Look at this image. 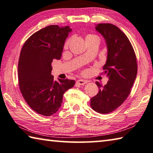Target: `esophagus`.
Here are the masks:
<instances>
[{
	"instance_id": "34e87169",
	"label": "esophagus",
	"mask_w": 153,
	"mask_h": 153,
	"mask_svg": "<svg viewBox=\"0 0 153 153\" xmlns=\"http://www.w3.org/2000/svg\"><path fill=\"white\" fill-rule=\"evenodd\" d=\"M87 82V81H85V80H78V81H76V83L78 85H84L85 84H86Z\"/></svg>"
}]
</instances>
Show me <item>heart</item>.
<instances>
[{"label": "heart", "instance_id": "heart-1", "mask_svg": "<svg viewBox=\"0 0 153 153\" xmlns=\"http://www.w3.org/2000/svg\"><path fill=\"white\" fill-rule=\"evenodd\" d=\"M72 38H69L68 39L66 40V41L65 42L64 44V48H68L71 45V42H72ZM94 40H97V41H100V38L98 36H97L96 34H90L87 35L86 36V41H94Z\"/></svg>", "mask_w": 153, "mask_h": 153}]
</instances>
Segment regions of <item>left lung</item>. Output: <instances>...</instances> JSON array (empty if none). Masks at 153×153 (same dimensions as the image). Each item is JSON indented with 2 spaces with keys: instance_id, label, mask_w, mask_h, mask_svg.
<instances>
[{
  "instance_id": "8db88e82",
  "label": "left lung",
  "mask_w": 153,
  "mask_h": 153,
  "mask_svg": "<svg viewBox=\"0 0 153 153\" xmlns=\"http://www.w3.org/2000/svg\"><path fill=\"white\" fill-rule=\"evenodd\" d=\"M96 29L107 44V61L101 74H106L109 81L104 86L96 82L100 90L91 99L90 106L97 112L107 114L121 106L131 93L137 75V59L129 40L118 27L99 24Z\"/></svg>"
}]
</instances>
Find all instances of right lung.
Instances as JSON below:
<instances>
[{"instance_id":"1","label":"right lung","mask_w":153,"mask_h":153,"mask_svg":"<svg viewBox=\"0 0 153 153\" xmlns=\"http://www.w3.org/2000/svg\"><path fill=\"white\" fill-rule=\"evenodd\" d=\"M71 29L51 25L34 33L22 47L18 62L20 91L37 113L48 117L61 106L63 95L73 87L74 80L54 81L51 63L61 58L64 42Z\"/></svg>"}]
</instances>
